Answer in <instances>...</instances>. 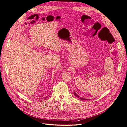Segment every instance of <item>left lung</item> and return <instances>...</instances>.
<instances>
[{
  "instance_id": "1",
  "label": "left lung",
  "mask_w": 127,
  "mask_h": 127,
  "mask_svg": "<svg viewBox=\"0 0 127 127\" xmlns=\"http://www.w3.org/2000/svg\"><path fill=\"white\" fill-rule=\"evenodd\" d=\"M74 95H75V96H76L77 98H79V99H81V100H88V99H86V98H83V97H79V96L75 92H74Z\"/></svg>"
}]
</instances>
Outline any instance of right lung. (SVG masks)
<instances>
[{"instance_id": "obj_1", "label": "right lung", "mask_w": 127, "mask_h": 127, "mask_svg": "<svg viewBox=\"0 0 127 127\" xmlns=\"http://www.w3.org/2000/svg\"><path fill=\"white\" fill-rule=\"evenodd\" d=\"M47 98V97H45V98Z\"/></svg>"}]
</instances>
